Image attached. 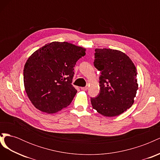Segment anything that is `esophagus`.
I'll list each match as a JSON object with an SVG mask.
<instances>
[{"instance_id": "obj_1", "label": "esophagus", "mask_w": 160, "mask_h": 160, "mask_svg": "<svg viewBox=\"0 0 160 160\" xmlns=\"http://www.w3.org/2000/svg\"><path fill=\"white\" fill-rule=\"evenodd\" d=\"M88 87H83V88H81V89L83 91H87L88 90Z\"/></svg>"}]
</instances>
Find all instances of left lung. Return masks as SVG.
<instances>
[{
  "instance_id": "obj_1",
  "label": "left lung",
  "mask_w": 160,
  "mask_h": 160,
  "mask_svg": "<svg viewBox=\"0 0 160 160\" xmlns=\"http://www.w3.org/2000/svg\"><path fill=\"white\" fill-rule=\"evenodd\" d=\"M95 68L100 71L99 93L91 98L92 107L105 117H115L132 107L138 89L137 70L124 52L110 49L95 50Z\"/></svg>"
}]
</instances>
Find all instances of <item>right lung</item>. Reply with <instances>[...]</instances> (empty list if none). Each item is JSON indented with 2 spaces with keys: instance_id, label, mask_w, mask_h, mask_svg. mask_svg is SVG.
I'll return each instance as SVG.
<instances>
[{
  "instance_id": "obj_1",
  "label": "right lung",
  "mask_w": 160,
  "mask_h": 160,
  "mask_svg": "<svg viewBox=\"0 0 160 160\" xmlns=\"http://www.w3.org/2000/svg\"><path fill=\"white\" fill-rule=\"evenodd\" d=\"M84 55L83 47L52 42L29 57L24 67V85L37 109L54 113L70 105L77 92L71 84L74 67Z\"/></svg>"
}]
</instances>
